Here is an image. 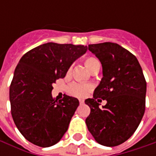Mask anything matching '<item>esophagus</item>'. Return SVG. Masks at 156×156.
<instances>
[{"instance_id": "obj_1", "label": "esophagus", "mask_w": 156, "mask_h": 156, "mask_svg": "<svg viewBox=\"0 0 156 156\" xmlns=\"http://www.w3.org/2000/svg\"><path fill=\"white\" fill-rule=\"evenodd\" d=\"M79 103H80V105H83V104H84V100L83 99H79Z\"/></svg>"}]
</instances>
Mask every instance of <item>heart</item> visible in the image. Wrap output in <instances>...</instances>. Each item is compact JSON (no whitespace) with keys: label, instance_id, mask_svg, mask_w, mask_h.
I'll use <instances>...</instances> for the list:
<instances>
[{"label":"heart","instance_id":"obj_1","mask_svg":"<svg viewBox=\"0 0 156 156\" xmlns=\"http://www.w3.org/2000/svg\"><path fill=\"white\" fill-rule=\"evenodd\" d=\"M85 67L88 70L92 72L96 67L99 66V62L97 58L94 57H88L84 59ZM90 90V86L85 83H73L68 87V92L73 96L78 97V98H83L87 94L88 91Z\"/></svg>","mask_w":156,"mask_h":156}]
</instances>
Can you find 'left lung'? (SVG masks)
Listing matches in <instances>:
<instances>
[{"mask_svg": "<svg viewBox=\"0 0 156 156\" xmlns=\"http://www.w3.org/2000/svg\"><path fill=\"white\" fill-rule=\"evenodd\" d=\"M88 50L101 62L103 78L94 98L85 100L91 109L86 124L98 144L117 146L132 136L143 118L146 81L136 57L117 43L90 44ZM101 99L107 104L100 109Z\"/></svg>", "mask_w": 156, "mask_h": 156, "instance_id": "1", "label": "left lung"}]
</instances>
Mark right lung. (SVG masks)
Here are the masks:
<instances>
[{
    "mask_svg": "<svg viewBox=\"0 0 156 156\" xmlns=\"http://www.w3.org/2000/svg\"><path fill=\"white\" fill-rule=\"evenodd\" d=\"M87 50L83 45L48 42L20 59L10 86L11 111L16 126L29 142L49 147L68 130L79 102L68 95L54 100L52 84L64 78L72 63Z\"/></svg>",
    "mask_w": 156,
    "mask_h": 156,
    "instance_id": "obj_1",
    "label": "right lung"
}]
</instances>
